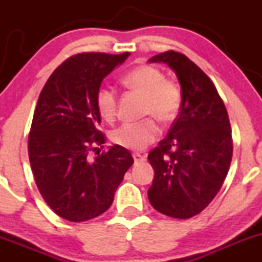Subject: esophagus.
<instances>
[{"instance_id":"1","label":"esophagus","mask_w":262,"mask_h":262,"mask_svg":"<svg viewBox=\"0 0 262 262\" xmlns=\"http://www.w3.org/2000/svg\"><path fill=\"white\" fill-rule=\"evenodd\" d=\"M133 158H134V162L139 163V162H143L146 161V156L141 155V153H133Z\"/></svg>"}]
</instances>
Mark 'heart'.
<instances>
[{
    "label": "heart",
    "instance_id": "b5f03b06",
    "mask_svg": "<svg viewBox=\"0 0 262 262\" xmlns=\"http://www.w3.org/2000/svg\"><path fill=\"white\" fill-rule=\"evenodd\" d=\"M121 82L124 86L143 95V114L152 115L162 123H172L180 114L182 90L175 80L166 78L160 68L150 64L138 66L126 73ZM97 112L106 121L116 116L118 96L110 86L99 87L95 97ZM155 118L121 124L112 133V141L116 146L126 149L142 150L157 141L161 129Z\"/></svg>",
    "mask_w": 262,
    "mask_h": 262
}]
</instances>
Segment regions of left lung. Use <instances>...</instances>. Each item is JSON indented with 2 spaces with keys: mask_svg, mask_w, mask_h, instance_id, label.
<instances>
[{
  "mask_svg": "<svg viewBox=\"0 0 262 262\" xmlns=\"http://www.w3.org/2000/svg\"><path fill=\"white\" fill-rule=\"evenodd\" d=\"M149 62L175 71L182 105L167 137L148 155L155 170L148 199L157 212L189 219L210 204L228 173L233 153L228 113L212 80L186 55L167 50Z\"/></svg>",
  "mask_w": 262,
  "mask_h": 262,
  "instance_id": "8db88e82",
  "label": "left lung"
}]
</instances>
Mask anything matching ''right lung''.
Wrapping results in <instances>:
<instances>
[{
  "instance_id": "add662e5",
  "label": "right lung",
  "mask_w": 262,
  "mask_h": 262,
  "mask_svg": "<svg viewBox=\"0 0 262 262\" xmlns=\"http://www.w3.org/2000/svg\"><path fill=\"white\" fill-rule=\"evenodd\" d=\"M130 53H78L50 75L39 95L28 139L35 184L53 212L70 222H84L106 212L124 175L134 163L130 152L102 148L96 92L105 76Z\"/></svg>"
}]
</instances>
